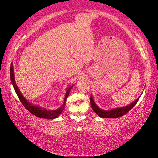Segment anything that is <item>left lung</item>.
<instances>
[{
	"label": "left lung",
	"mask_w": 158,
	"mask_h": 158,
	"mask_svg": "<svg viewBox=\"0 0 158 158\" xmlns=\"http://www.w3.org/2000/svg\"><path fill=\"white\" fill-rule=\"evenodd\" d=\"M141 95H140L135 102H132L128 106L124 107H118L115 109H113L111 110H108V111H105V110L99 108L95 103L94 102V99L92 98V95L90 97V102H91V107H92L94 111L98 114L99 117L102 118H117L122 117L124 114H125L127 113H128L131 109L133 108V107L135 106V105L139 100Z\"/></svg>",
	"instance_id": "obj_1"
}]
</instances>
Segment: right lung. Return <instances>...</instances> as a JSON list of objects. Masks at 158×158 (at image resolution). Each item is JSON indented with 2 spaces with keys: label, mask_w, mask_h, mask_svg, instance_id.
<instances>
[{
  "label": "right lung",
  "mask_w": 158,
  "mask_h": 158,
  "mask_svg": "<svg viewBox=\"0 0 158 158\" xmlns=\"http://www.w3.org/2000/svg\"><path fill=\"white\" fill-rule=\"evenodd\" d=\"M10 80H11V82L13 85V87L15 89V92L18 95V97L19 99L20 100V102H22V105L25 107L26 109H27L31 114H34L35 116L43 118H47V119H53L56 118L58 117L60 114L63 112L64 110L65 106H66V98L69 96V93L71 90V88H73V85H70L69 88L67 89V91H66L65 98L64 99V102L63 105H62L61 107L54 110H49V109H45L42 107L36 106V105H33L31 102H30L27 100L22 95L20 91L19 90L16 83L15 82V79H14V67H13V64H11L10 66Z\"/></svg>",
  "instance_id": "right-lung-1"
}]
</instances>
